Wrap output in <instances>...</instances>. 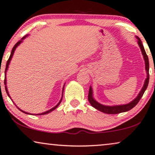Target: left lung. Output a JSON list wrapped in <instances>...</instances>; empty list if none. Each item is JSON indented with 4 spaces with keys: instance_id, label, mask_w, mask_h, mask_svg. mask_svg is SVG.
<instances>
[{
    "instance_id": "1",
    "label": "left lung",
    "mask_w": 155,
    "mask_h": 155,
    "mask_svg": "<svg viewBox=\"0 0 155 155\" xmlns=\"http://www.w3.org/2000/svg\"><path fill=\"white\" fill-rule=\"evenodd\" d=\"M137 38V42L138 45L141 49L142 55L144 57V59H145V69L147 71V79H145V84H144L143 87H142V90L140 91V94H138L137 98L134 99L133 101L130 103L126 105H121V106H104V105L99 104L96 101L94 100V98H93V91L92 88L90 86L89 91H88V101L90 102V104L91 106L95 108L97 110L101 111L103 113H107V114H117V113H120L123 112H126V111H128L131 110L132 108H134L136 105L138 104V102L140 101V98H142V96H143L144 93H145V90L147 89L148 84H149V79H150V74H149V59H148V57L147 54L145 52V49H144L143 45H142V41L140 39L138 38V37H136Z\"/></svg>"
}]
</instances>
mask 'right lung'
<instances>
[{
    "label": "right lung",
    "instance_id": "1",
    "mask_svg": "<svg viewBox=\"0 0 155 155\" xmlns=\"http://www.w3.org/2000/svg\"><path fill=\"white\" fill-rule=\"evenodd\" d=\"M27 36H24L23 38H22V39H21V40H20L19 42H18L17 43H16V44L15 45V46L13 47V49H12V51H11V54H10V57H9V59H8V60L7 61V64H6V67H5V73H6V71H7L8 70V65H9V64H10V60H11V59H12V57H13V54H14V51H15V49H16V47H17L18 45H19L20 43L22 42V40H24L25 38H26ZM4 84H5V91H6V93H7V94H8V96L10 97V96H9V94H8V89H7V87H6V78H5V79H4ZM64 88H63V92H64ZM63 96V95H62ZM61 100H62V98H61V101H60L59 102V104L57 105L56 106H54V108H52L51 109H50V110H47V111H46V112H44V113H40V114H38V115H45V114H47V113H50V112H51V111L52 110H54V109H56L57 107H58V106L59 104H60V103H61ZM18 109H19V110H20V111H22V112H23L24 113H26V114H29L28 113H27V112H24L23 110H20V109L19 108H18Z\"/></svg>",
    "mask_w": 155,
    "mask_h": 155
}]
</instances>
